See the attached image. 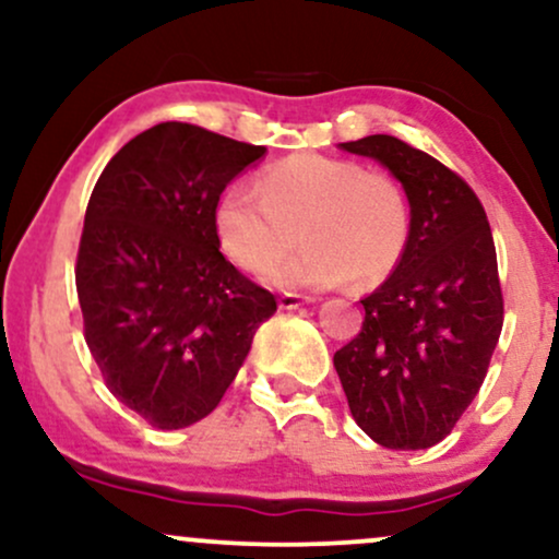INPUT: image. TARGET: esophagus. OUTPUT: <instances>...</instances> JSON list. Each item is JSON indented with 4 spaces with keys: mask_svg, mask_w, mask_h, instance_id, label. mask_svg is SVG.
Instances as JSON below:
<instances>
[{
    "mask_svg": "<svg viewBox=\"0 0 559 559\" xmlns=\"http://www.w3.org/2000/svg\"><path fill=\"white\" fill-rule=\"evenodd\" d=\"M312 297H301V294H281L278 297V307L281 310H299L301 305H310Z\"/></svg>",
    "mask_w": 559,
    "mask_h": 559,
    "instance_id": "obj_1",
    "label": "esophagus"
}]
</instances>
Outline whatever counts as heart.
I'll return each instance as SVG.
<instances>
[{"instance_id": "obj_1", "label": "heart", "mask_w": 559, "mask_h": 559, "mask_svg": "<svg viewBox=\"0 0 559 559\" xmlns=\"http://www.w3.org/2000/svg\"><path fill=\"white\" fill-rule=\"evenodd\" d=\"M258 193L234 183L215 202V236L230 262L260 273L284 258L294 241L301 252L267 271L281 288H329L352 281L381 284L400 265L409 241V207L402 186L355 159L294 155L273 163Z\"/></svg>"}]
</instances>
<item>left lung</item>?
<instances>
[{
	"mask_svg": "<svg viewBox=\"0 0 559 559\" xmlns=\"http://www.w3.org/2000/svg\"><path fill=\"white\" fill-rule=\"evenodd\" d=\"M402 183L409 241L362 299V331L333 355L352 418L386 449L439 444L476 400L504 320L484 204L439 159L376 133L342 144Z\"/></svg>",
	"mask_w": 559,
	"mask_h": 559,
	"instance_id": "1",
	"label": "left lung"
}]
</instances>
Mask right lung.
Listing matches in <instances>:
<instances>
[{
    "label": "right lung",
    "mask_w": 559,
    "mask_h": 559,
    "mask_svg": "<svg viewBox=\"0 0 559 559\" xmlns=\"http://www.w3.org/2000/svg\"><path fill=\"white\" fill-rule=\"evenodd\" d=\"M265 146L159 123L115 155L88 199L75 262L83 336L107 389L150 426L207 418L275 312L223 258L215 202Z\"/></svg>",
    "instance_id": "1"
}]
</instances>
